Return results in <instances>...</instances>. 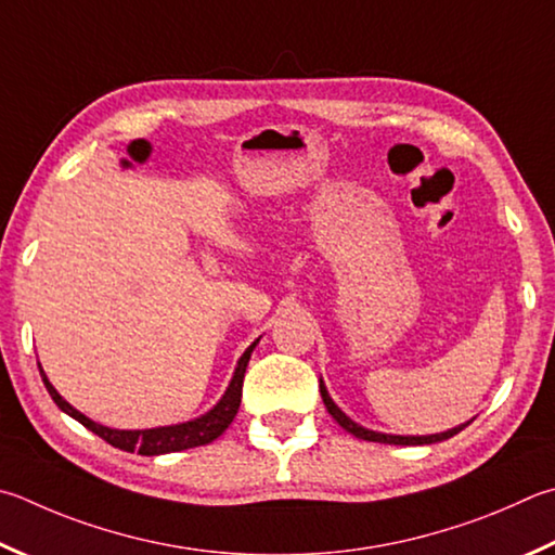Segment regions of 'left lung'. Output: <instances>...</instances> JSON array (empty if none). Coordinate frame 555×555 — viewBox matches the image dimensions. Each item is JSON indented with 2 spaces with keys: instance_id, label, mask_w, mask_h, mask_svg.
<instances>
[{
  "instance_id": "obj_1",
  "label": "left lung",
  "mask_w": 555,
  "mask_h": 555,
  "mask_svg": "<svg viewBox=\"0 0 555 555\" xmlns=\"http://www.w3.org/2000/svg\"><path fill=\"white\" fill-rule=\"evenodd\" d=\"M320 396H322V402H325V408L332 417H335L339 422L341 429H347L349 435H354L359 439H366V441H380V444H396V447H420V444H435V441H444L453 435H459V431L468 425H461V427H453L449 431H441V435H431V437H396V435H378V431H371V429H364L359 427L357 422H351L345 412H341L335 402H332V398L327 396L325 390V383L320 380Z\"/></svg>"
}]
</instances>
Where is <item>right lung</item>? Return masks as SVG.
I'll use <instances>...</instances> for the list:
<instances>
[{"mask_svg": "<svg viewBox=\"0 0 555 555\" xmlns=\"http://www.w3.org/2000/svg\"><path fill=\"white\" fill-rule=\"evenodd\" d=\"M257 347L249 345L247 351L237 361L235 376L230 380V386L225 390V396L220 398L218 405L206 412L204 417H198L194 422H184V425H175V427H157V429H138V431H126V429H108L96 425L89 417H85L82 412H77L69 402L60 398V392L50 386V380L46 378L43 369H40V376H43L46 388L50 392V398L55 400V405L67 412L69 417H75L79 425H85L89 431H94L96 437H102L108 441L111 447H116L120 451H138L140 456H157V453H172V451H184V449H194V447H204L210 444V441L218 439L223 431L230 427V422L235 420L237 410H240V400H243V378H245V369L251 349Z\"/></svg>", "mask_w": 555, "mask_h": 555, "instance_id": "obj_1", "label": "right lung"}]
</instances>
